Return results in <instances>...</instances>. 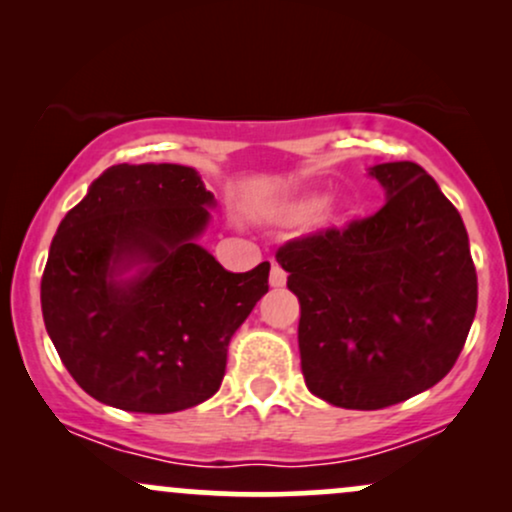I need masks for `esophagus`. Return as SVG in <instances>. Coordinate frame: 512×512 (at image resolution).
I'll return each instance as SVG.
<instances>
[{"mask_svg":"<svg viewBox=\"0 0 512 512\" xmlns=\"http://www.w3.org/2000/svg\"><path fill=\"white\" fill-rule=\"evenodd\" d=\"M269 284H272L274 289H279V286L286 284V272L276 262H272V272H269Z\"/></svg>","mask_w":512,"mask_h":512,"instance_id":"esophagus-1","label":"esophagus"}]
</instances>
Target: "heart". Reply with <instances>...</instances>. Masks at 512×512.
Masks as SVG:
<instances>
[{
	"mask_svg": "<svg viewBox=\"0 0 512 512\" xmlns=\"http://www.w3.org/2000/svg\"><path fill=\"white\" fill-rule=\"evenodd\" d=\"M317 209H320V199L305 197V199H298L296 204H291L286 214H289V219L293 221H303V219H310Z\"/></svg>",
	"mask_w": 512,
	"mask_h": 512,
	"instance_id": "b5f03b06",
	"label": "heart"
}]
</instances>
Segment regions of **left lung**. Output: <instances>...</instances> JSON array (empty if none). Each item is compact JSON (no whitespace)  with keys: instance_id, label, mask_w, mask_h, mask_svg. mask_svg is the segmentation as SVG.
I'll return each instance as SVG.
<instances>
[{"instance_id":"obj_1","label":"left lung","mask_w":512,"mask_h":512,"mask_svg":"<svg viewBox=\"0 0 512 512\" xmlns=\"http://www.w3.org/2000/svg\"><path fill=\"white\" fill-rule=\"evenodd\" d=\"M370 175L387 192L383 209L276 250L301 303L305 385L361 411L440 383L477 313L467 228L436 180L411 161L380 163Z\"/></svg>"}]
</instances>
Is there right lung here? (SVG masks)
<instances>
[{
  "instance_id": "1",
  "label": "right lung",
  "mask_w": 512,
  "mask_h": 512,
  "mask_svg": "<svg viewBox=\"0 0 512 512\" xmlns=\"http://www.w3.org/2000/svg\"><path fill=\"white\" fill-rule=\"evenodd\" d=\"M211 204L195 168L120 163L62 219L40 305L64 368L98 402L170 414L221 387L231 337L269 291V262L233 274L197 245Z\"/></svg>"
}]
</instances>
